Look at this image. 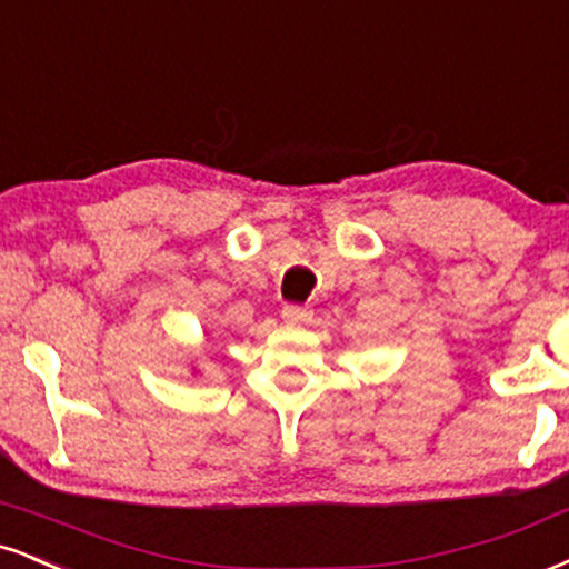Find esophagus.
Segmentation results:
<instances>
[{"mask_svg":"<svg viewBox=\"0 0 569 569\" xmlns=\"http://www.w3.org/2000/svg\"><path fill=\"white\" fill-rule=\"evenodd\" d=\"M283 320L286 323H310L312 320V310H307V307H299V305H286L283 307Z\"/></svg>","mask_w":569,"mask_h":569,"instance_id":"obj_1","label":"esophagus"}]
</instances>
